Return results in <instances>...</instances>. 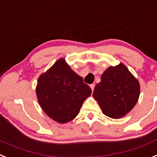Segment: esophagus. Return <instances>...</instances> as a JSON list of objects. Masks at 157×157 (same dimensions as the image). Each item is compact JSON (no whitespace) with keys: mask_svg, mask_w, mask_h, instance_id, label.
Returning <instances> with one entry per match:
<instances>
[{"mask_svg":"<svg viewBox=\"0 0 157 157\" xmlns=\"http://www.w3.org/2000/svg\"><path fill=\"white\" fill-rule=\"evenodd\" d=\"M90 86V88H91L92 91H94V86H95L94 84H91V85Z\"/></svg>","mask_w":157,"mask_h":157,"instance_id":"obj_1","label":"esophagus"}]
</instances>
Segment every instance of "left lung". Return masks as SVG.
Returning <instances> with one entry per match:
<instances>
[{
	"mask_svg": "<svg viewBox=\"0 0 157 157\" xmlns=\"http://www.w3.org/2000/svg\"><path fill=\"white\" fill-rule=\"evenodd\" d=\"M140 83L128 68L121 63L103 72L101 82L95 86L94 98L107 117L119 119L135 106L140 96Z\"/></svg>",
	"mask_w": 157,
	"mask_h": 157,
	"instance_id": "left-lung-1",
	"label": "left lung"
}]
</instances>
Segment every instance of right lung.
<instances>
[{"mask_svg": "<svg viewBox=\"0 0 157 157\" xmlns=\"http://www.w3.org/2000/svg\"><path fill=\"white\" fill-rule=\"evenodd\" d=\"M36 93L44 113L56 122L64 124L78 114L83 101L91 94V89L61 58L40 75Z\"/></svg>", "mask_w": 157, "mask_h": 157, "instance_id": "1", "label": "right lung"}]
</instances>
